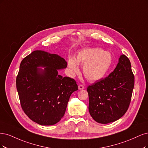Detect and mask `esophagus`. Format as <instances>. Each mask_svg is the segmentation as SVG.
Instances as JSON below:
<instances>
[{"label":"esophagus","instance_id":"34e87169","mask_svg":"<svg viewBox=\"0 0 148 148\" xmlns=\"http://www.w3.org/2000/svg\"><path fill=\"white\" fill-rule=\"evenodd\" d=\"M78 88H79V90H83V89H84V85H81V84L79 85V86H78Z\"/></svg>","mask_w":148,"mask_h":148}]
</instances>
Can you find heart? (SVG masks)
I'll use <instances>...</instances> for the list:
<instances>
[{
    "instance_id": "obj_1",
    "label": "heart",
    "mask_w": 148,
    "mask_h": 148,
    "mask_svg": "<svg viewBox=\"0 0 148 148\" xmlns=\"http://www.w3.org/2000/svg\"><path fill=\"white\" fill-rule=\"evenodd\" d=\"M113 63L111 52L99 48H86L80 50L75 59L69 57L68 67L71 75L79 72L78 64L83 65L82 71L88 80L96 82L102 79L110 69Z\"/></svg>"
}]
</instances>
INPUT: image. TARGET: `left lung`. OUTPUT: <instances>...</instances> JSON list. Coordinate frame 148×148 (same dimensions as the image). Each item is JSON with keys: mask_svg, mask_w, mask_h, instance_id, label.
<instances>
[{"mask_svg": "<svg viewBox=\"0 0 148 148\" xmlns=\"http://www.w3.org/2000/svg\"><path fill=\"white\" fill-rule=\"evenodd\" d=\"M134 83L130 61L122 55L113 72L88 87L90 116L104 124L121 118L129 106Z\"/></svg>", "mask_w": 148, "mask_h": 148, "instance_id": "1", "label": "left lung"}]
</instances>
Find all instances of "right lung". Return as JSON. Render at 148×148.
<instances>
[{"label": "right lung", "instance_id": "obj_1", "mask_svg": "<svg viewBox=\"0 0 148 148\" xmlns=\"http://www.w3.org/2000/svg\"><path fill=\"white\" fill-rule=\"evenodd\" d=\"M67 62L57 54L35 50L24 58L16 77V89L23 110L41 125L56 124L64 115L76 82L58 74ZM44 68V69H42Z\"/></svg>", "mask_w": 148, "mask_h": 148}]
</instances>
